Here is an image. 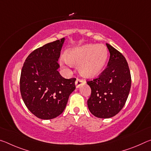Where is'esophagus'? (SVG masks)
<instances>
[{"instance_id": "1", "label": "esophagus", "mask_w": 151, "mask_h": 151, "mask_svg": "<svg viewBox=\"0 0 151 151\" xmlns=\"http://www.w3.org/2000/svg\"><path fill=\"white\" fill-rule=\"evenodd\" d=\"M85 81L83 80V79H81V78H76V82H75V85H76V88H78L79 86H80L83 83H85Z\"/></svg>"}]
</instances>
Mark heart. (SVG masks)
<instances>
[{"label":"heart","instance_id":"b5f03b06","mask_svg":"<svg viewBox=\"0 0 151 151\" xmlns=\"http://www.w3.org/2000/svg\"><path fill=\"white\" fill-rule=\"evenodd\" d=\"M108 50L103 45L88 44L68 50L66 53V63L79 64L78 70L85 77H93L103 70L105 65Z\"/></svg>","mask_w":151,"mask_h":151}]
</instances>
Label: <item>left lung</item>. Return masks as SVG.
I'll use <instances>...</instances> for the list:
<instances>
[{
  "mask_svg": "<svg viewBox=\"0 0 151 151\" xmlns=\"http://www.w3.org/2000/svg\"><path fill=\"white\" fill-rule=\"evenodd\" d=\"M110 52L108 65L96 78L86 81L91 88L87 101L90 112L98 118L115 116L123 108L131 86L128 63L122 53L108 43Z\"/></svg>",
  "mask_w": 151,
  "mask_h": 151,
  "instance_id": "8db88e82",
  "label": "left lung"
}]
</instances>
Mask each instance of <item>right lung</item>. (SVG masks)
<instances>
[{"label": "right lung", "instance_id": "obj_1", "mask_svg": "<svg viewBox=\"0 0 151 151\" xmlns=\"http://www.w3.org/2000/svg\"><path fill=\"white\" fill-rule=\"evenodd\" d=\"M64 40L63 38L32 51L22 68L20 91L22 100L39 119L48 120L59 116L76 88L75 78H63L57 70Z\"/></svg>", "mask_w": 151, "mask_h": 151}]
</instances>
